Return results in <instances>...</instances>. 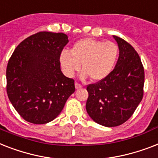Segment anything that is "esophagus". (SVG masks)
<instances>
[{
    "label": "esophagus",
    "instance_id": "34e87169",
    "mask_svg": "<svg viewBox=\"0 0 158 158\" xmlns=\"http://www.w3.org/2000/svg\"><path fill=\"white\" fill-rule=\"evenodd\" d=\"M81 87H82V85H80V84H78L77 82H76V83H75V88H76V89H81Z\"/></svg>",
    "mask_w": 158,
    "mask_h": 158
}]
</instances>
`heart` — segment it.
Listing matches in <instances>:
<instances>
[{
  "label": "heart",
  "mask_w": 158,
  "mask_h": 158,
  "mask_svg": "<svg viewBox=\"0 0 158 158\" xmlns=\"http://www.w3.org/2000/svg\"><path fill=\"white\" fill-rule=\"evenodd\" d=\"M119 55L117 44L99 41L93 38H83L77 41L70 50H63L59 63L64 73L73 77L81 69V77L99 81L108 77L114 69Z\"/></svg>",
  "instance_id": "obj_1"
}]
</instances>
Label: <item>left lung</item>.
<instances>
[{
    "instance_id": "obj_1",
    "label": "left lung",
    "mask_w": 158,
    "mask_h": 158,
    "mask_svg": "<svg viewBox=\"0 0 158 158\" xmlns=\"http://www.w3.org/2000/svg\"><path fill=\"white\" fill-rule=\"evenodd\" d=\"M119 57L112 73L86 89L87 113L94 122L106 127H117L132 116L143 99L144 70L140 58L128 42L113 36Z\"/></svg>"
}]
</instances>
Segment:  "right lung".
<instances>
[{"label": "right lung", "mask_w": 158, "mask_h": 158, "mask_svg": "<svg viewBox=\"0 0 158 158\" xmlns=\"http://www.w3.org/2000/svg\"><path fill=\"white\" fill-rule=\"evenodd\" d=\"M69 41L66 34L41 31L23 41L9 60L7 94L25 121L33 124L51 122L75 91L74 81L63 74L59 63Z\"/></svg>", "instance_id": "1"}]
</instances>
